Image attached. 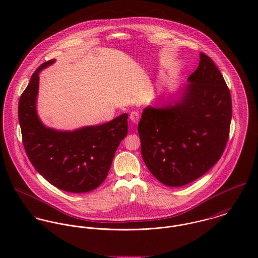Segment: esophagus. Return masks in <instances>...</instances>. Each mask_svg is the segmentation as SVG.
<instances>
[{
	"mask_svg": "<svg viewBox=\"0 0 258 258\" xmlns=\"http://www.w3.org/2000/svg\"><path fill=\"white\" fill-rule=\"evenodd\" d=\"M129 118H130V120H131L133 123L137 124V123L139 122V119H140V114H139V112H137V111H133V112H131Z\"/></svg>",
	"mask_w": 258,
	"mask_h": 258,
	"instance_id": "34e87169",
	"label": "esophagus"
}]
</instances>
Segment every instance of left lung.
I'll return each instance as SVG.
<instances>
[{
    "mask_svg": "<svg viewBox=\"0 0 258 258\" xmlns=\"http://www.w3.org/2000/svg\"><path fill=\"white\" fill-rule=\"evenodd\" d=\"M187 81L168 105L146 107L138 124L143 160L168 186L206 174L221 159L229 136L231 96L213 59L201 52Z\"/></svg>",
    "mask_w": 258,
    "mask_h": 258,
    "instance_id": "left-lung-1",
    "label": "left lung"
}]
</instances>
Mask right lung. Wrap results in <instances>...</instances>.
Wrapping results in <instances>:
<instances>
[{"instance_id": "obj_1", "label": "right lung", "mask_w": 258, "mask_h": 258, "mask_svg": "<svg viewBox=\"0 0 258 258\" xmlns=\"http://www.w3.org/2000/svg\"><path fill=\"white\" fill-rule=\"evenodd\" d=\"M54 61H45L37 69L20 97L23 144L31 163L48 183L70 192H87L106 179L115 152L128 133V114L74 131L44 126L37 112L38 74Z\"/></svg>"}]
</instances>
